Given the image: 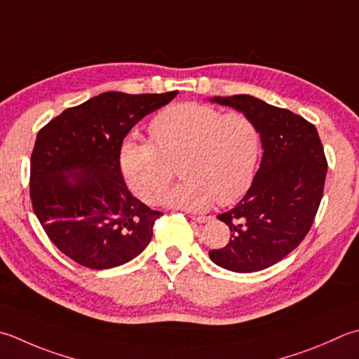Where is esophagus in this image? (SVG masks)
<instances>
[{"label": "esophagus", "instance_id": "34e87169", "mask_svg": "<svg viewBox=\"0 0 359 359\" xmlns=\"http://www.w3.org/2000/svg\"><path fill=\"white\" fill-rule=\"evenodd\" d=\"M191 219L193 221H196V222H199V224H205L207 221H210V216H191Z\"/></svg>", "mask_w": 359, "mask_h": 359}]
</instances>
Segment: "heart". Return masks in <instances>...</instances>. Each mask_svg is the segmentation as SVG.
Returning <instances> with one entry per match:
<instances>
[{"label": "heart", "mask_w": 359, "mask_h": 359, "mask_svg": "<svg viewBox=\"0 0 359 359\" xmlns=\"http://www.w3.org/2000/svg\"><path fill=\"white\" fill-rule=\"evenodd\" d=\"M151 135L152 142L126 140L119 151L123 177L140 199L156 201L179 161L184 180L160 196L165 205L205 212L215 201L229 205L249 191L262 138L248 115L187 102L160 111Z\"/></svg>", "instance_id": "b5f03b06"}]
</instances>
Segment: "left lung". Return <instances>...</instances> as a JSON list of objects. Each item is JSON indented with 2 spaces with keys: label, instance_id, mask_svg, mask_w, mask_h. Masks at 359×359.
<instances>
[{
  "label": "left lung",
  "instance_id": "obj_1",
  "mask_svg": "<svg viewBox=\"0 0 359 359\" xmlns=\"http://www.w3.org/2000/svg\"><path fill=\"white\" fill-rule=\"evenodd\" d=\"M248 115L257 124L263 157L244 198L217 215L230 229L212 262L233 272H257L278 263L304 241L324 194L327 158L318 129L291 110L250 95L210 100Z\"/></svg>",
  "mask_w": 359,
  "mask_h": 359
}]
</instances>
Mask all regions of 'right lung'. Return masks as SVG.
Wrapping results in <instances>:
<instances>
[{"label":"right lung","mask_w":359,"mask_h":359,"mask_svg":"<svg viewBox=\"0 0 359 359\" xmlns=\"http://www.w3.org/2000/svg\"><path fill=\"white\" fill-rule=\"evenodd\" d=\"M177 93L107 91L63 110L39 130L31 156L32 208L62 254L100 271L128 263L147 248L163 213L133 198L119 151L140 119Z\"/></svg>","instance_id":"right-lung-1"}]
</instances>
